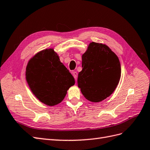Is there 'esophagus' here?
I'll return each mask as SVG.
<instances>
[{"mask_svg":"<svg viewBox=\"0 0 150 150\" xmlns=\"http://www.w3.org/2000/svg\"><path fill=\"white\" fill-rule=\"evenodd\" d=\"M72 75H73L74 79L76 80V79H77V78H78V72H77L76 71L72 72Z\"/></svg>","mask_w":150,"mask_h":150,"instance_id":"34e87169","label":"esophagus"}]
</instances>
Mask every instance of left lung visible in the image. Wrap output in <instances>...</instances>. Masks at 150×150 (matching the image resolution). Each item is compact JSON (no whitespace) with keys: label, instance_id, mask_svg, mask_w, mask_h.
Masks as SVG:
<instances>
[{"label":"left lung","instance_id":"left-lung-1","mask_svg":"<svg viewBox=\"0 0 150 150\" xmlns=\"http://www.w3.org/2000/svg\"><path fill=\"white\" fill-rule=\"evenodd\" d=\"M78 87L88 100L100 102L114 92L121 78L119 59L105 44L91 42L82 56Z\"/></svg>","mask_w":150,"mask_h":150}]
</instances>
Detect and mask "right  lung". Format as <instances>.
Masks as SVG:
<instances>
[{"instance_id":"obj_1","label":"right lung","mask_w":150,"mask_h":150,"mask_svg":"<svg viewBox=\"0 0 150 150\" xmlns=\"http://www.w3.org/2000/svg\"><path fill=\"white\" fill-rule=\"evenodd\" d=\"M25 76L35 96L51 106L60 103L67 91L75 84L73 76L53 49L43 50L31 58L26 67Z\"/></svg>"}]
</instances>
